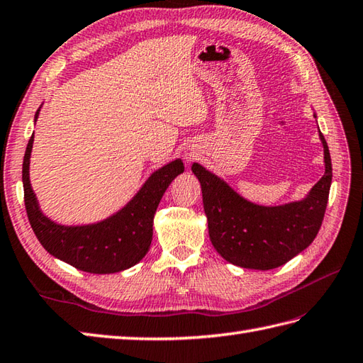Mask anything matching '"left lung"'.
I'll list each match as a JSON object with an SVG mask.
<instances>
[{
    "instance_id": "1",
    "label": "left lung",
    "mask_w": 363,
    "mask_h": 363,
    "mask_svg": "<svg viewBox=\"0 0 363 363\" xmlns=\"http://www.w3.org/2000/svg\"><path fill=\"white\" fill-rule=\"evenodd\" d=\"M320 140L325 149V175L308 197L281 206L248 202L203 166L192 164L202 184L209 239L223 259L244 269L270 270L312 244L323 222L333 180L331 155L321 132Z\"/></svg>"
}]
</instances>
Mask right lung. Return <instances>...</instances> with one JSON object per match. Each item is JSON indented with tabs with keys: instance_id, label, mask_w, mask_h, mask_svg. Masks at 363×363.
I'll list each match as a JSON object with an SVG mask.
<instances>
[{
	"instance_id": "obj_1",
	"label": "right lung",
	"mask_w": 363,
	"mask_h": 363,
	"mask_svg": "<svg viewBox=\"0 0 363 363\" xmlns=\"http://www.w3.org/2000/svg\"><path fill=\"white\" fill-rule=\"evenodd\" d=\"M32 143L34 133L23 160L24 205L30 227L46 252L79 270L99 275L125 270L138 264L149 252L157 206L171 182L184 171L183 161H171L155 171L138 194L108 219L93 225L65 227L48 219L38 208L29 182Z\"/></svg>"
}]
</instances>
